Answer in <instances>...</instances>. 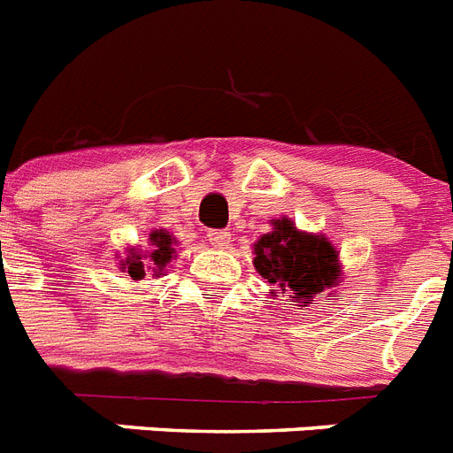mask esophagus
<instances>
[{
	"label": "esophagus",
	"mask_w": 453,
	"mask_h": 453,
	"mask_svg": "<svg viewBox=\"0 0 453 453\" xmlns=\"http://www.w3.org/2000/svg\"><path fill=\"white\" fill-rule=\"evenodd\" d=\"M208 241H211L212 247H219V250H224V247H229L231 234L229 231L212 229V231H208Z\"/></svg>",
	"instance_id": "esophagus-1"
}]
</instances>
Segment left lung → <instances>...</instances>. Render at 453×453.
Returning a JSON list of instances; mask_svg holds the SVG:
<instances>
[{
	"label": "left lung",
	"instance_id": "obj_1",
	"mask_svg": "<svg viewBox=\"0 0 453 453\" xmlns=\"http://www.w3.org/2000/svg\"><path fill=\"white\" fill-rule=\"evenodd\" d=\"M273 229L254 242V268L268 281L270 293H291L288 303L307 307L319 296L334 300L330 288L342 281L339 250L323 234L297 229L291 218L270 219Z\"/></svg>",
	"mask_w": 453,
	"mask_h": 453
}]
</instances>
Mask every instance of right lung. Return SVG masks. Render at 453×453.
<instances>
[{"label":"right lung","mask_w":453,"mask_h":453,"mask_svg":"<svg viewBox=\"0 0 453 453\" xmlns=\"http://www.w3.org/2000/svg\"><path fill=\"white\" fill-rule=\"evenodd\" d=\"M149 250H139L137 247H127L126 257L119 258V268L133 280H144L146 274L153 273V277H162L167 274V265L172 264V258H176V245L179 241L169 234L167 229H153L149 234Z\"/></svg>","instance_id":"obj_1"}]
</instances>
